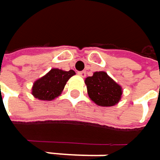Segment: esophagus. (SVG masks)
<instances>
[{
    "label": "esophagus",
    "mask_w": 160,
    "mask_h": 160,
    "mask_svg": "<svg viewBox=\"0 0 160 160\" xmlns=\"http://www.w3.org/2000/svg\"><path fill=\"white\" fill-rule=\"evenodd\" d=\"M78 74L80 75L81 78H85L86 77V71H80Z\"/></svg>",
    "instance_id": "obj_1"
}]
</instances>
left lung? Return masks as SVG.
<instances>
[{
    "label": "left lung",
    "instance_id": "1",
    "mask_svg": "<svg viewBox=\"0 0 160 160\" xmlns=\"http://www.w3.org/2000/svg\"><path fill=\"white\" fill-rule=\"evenodd\" d=\"M90 99L99 107H113L122 96V88L105 71H96L85 79Z\"/></svg>",
    "mask_w": 160,
    "mask_h": 160
}]
</instances>
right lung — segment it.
<instances>
[{"mask_svg": "<svg viewBox=\"0 0 160 160\" xmlns=\"http://www.w3.org/2000/svg\"><path fill=\"white\" fill-rule=\"evenodd\" d=\"M75 74L72 69L65 71L59 68H52L44 76L34 81L31 93L39 100L52 101L62 93L68 80Z\"/></svg>", "mask_w": 160, "mask_h": 160, "instance_id": "obj_1", "label": "right lung"}]
</instances>
